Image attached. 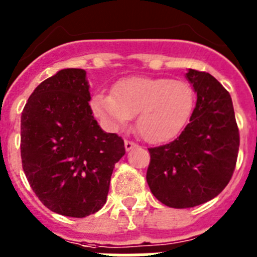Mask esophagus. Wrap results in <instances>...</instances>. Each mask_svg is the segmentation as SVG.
Masks as SVG:
<instances>
[{
	"instance_id": "esophagus-1",
	"label": "esophagus",
	"mask_w": 257,
	"mask_h": 257,
	"mask_svg": "<svg viewBox=\"0 0 257 257\" xmlns=\"http://www.w3.org/2000/svg\"><path fill=\"white\" fill-rule=\"evenodd\" d=\"M134 148H138V145H136L135 143L128 142V140H126V142H124V149H126L127 152H130L131 149H134Z\"/></svg>"
}]
</instances>
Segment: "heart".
Masks as SVG:
<instances>
[{
  "label": "heart",
  "instance_id": "1",
  "mask_svg": "<svg viewBox=\"0 0 257 257\" xmlns=\"http://www.w3.org/2000/svg\"><path fill=\"white\" fill-rule=\"evenodd\" d=\"M194 91L184 81L158 77H127L113 87V94L99 92L91 109L109 128L118 130L136 115V130L151 144L172 140L189 121Z\"/></svg>",
  "mask_w": 257,
  "mask_h": 257
}]
</instances>
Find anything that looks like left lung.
<instances>
[{
    "label": "left lung",
    "instance_id": "obj_1",
    "mask_svg": "<svg viewBox=\"0 0 257 257\" xmlns=\"http://www.w3.org/2000/svg\"><path fill=\"white\" fill-rule=\"evenodd\" d=\"M197 94L196 108L178 139L149 149L147 183L163 205L188 208L202 205L228 185L239 148L231 97L215 77L188 69Z\"/></svg>",
    "mask_w": 257,
    "mask_h": 257
}]
</instances>
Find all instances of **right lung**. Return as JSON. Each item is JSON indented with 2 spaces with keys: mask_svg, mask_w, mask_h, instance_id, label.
<instances>
[{
  "mask_svg": "<svg viewBox=\"0 0 257 257\" xmlns=\"http://www.w3.org/2000/svg\"><path fill=\"white\" fill-rule=\"evenodd\" d=\"M90 99L86 70L67 68L41 82L22 113L24 174L49 210L69 217L103 207L114 165L126 153L123 140L97 124Z\"/></svg>",
  "mask_w": 257,
  "mask_h": 257,
  "instance_id": "right-lung-1",
  "label": "right lung"
}]
</instances>
